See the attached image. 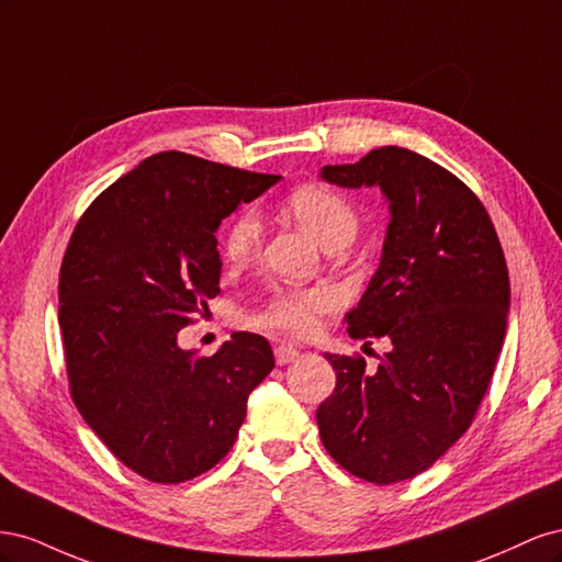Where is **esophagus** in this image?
I'll use <instances>...</instances> for the list:
<instances>
[{
    "label": "esophagus",
    "mask_w": 562,
    "mask_h": 562,
    "mask_svg": "<svg viewBox=\"0 0 562 562\" xmlns=\"http://www.w3.org/2000/svg\"><path fill=\"white\" fill-rule=\"evenodd\" d=\"M297 356H300L297 347L288 345V342H281V345H277V347H274V359H277V363H279V366L293 363V361L297 359Z\"/></svg>",
    "instance_id": "1"
}]
</instances>
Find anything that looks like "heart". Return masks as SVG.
Instances as JSON below:
<instances>
[{
    "label": "heart",
    "instance_id": "obj_1",
    "mask_svg": "<svg viewBox=\"0 0 562 562\" xmlns=\"http://www.w3.org/2000/svg\"><path fill=\"white\" fill-rule=\"evenodd\" d=\"M285 209L316 239L335 250L347 246L359 232V213L351 203L328 184L307 182L288 194ZM262 244V225L255 213L236 215L223 234V262L227 269H244ZM339 295L328 285L316 288H279L248 323L260 330H277L307 337L318 330L321 318L337 312Z\"/></svg>",
    "mask_w": 562,
    "mask_h": 562
}]
</instances>
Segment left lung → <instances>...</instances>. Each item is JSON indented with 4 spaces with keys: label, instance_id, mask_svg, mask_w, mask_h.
<instances>
[{
    "label": "left lung",
    "instance_id": "8db88e82",
    "mask_svg": "<svg viewBox=\"0 0 562 562\" xmlns=\"http://www.w3.org/2000/svg\"><path fill=\"white\" fill-rule=\"evenodd\" d=\"M321 178L378 184L389 199L382 262L347 330L391 349L378 370L359 353H326L337 382L316 411L318 434L356 479L401 483L464 436L490 386L512 300L504 250L481 199L417 151L378 147Z\"/></svg>",
    "mask_w": 562,
    "mask_h": 562
}]
</instances>
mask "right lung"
<instances>
[{
    "label": "right lung",
    "instance_id": "1",
    "mask_svg": "<svg viewBox=\"0 0 562 562\" xmlns=\"http://www.w3.org/2000/svg\"><path fill=\"white\" fill-rule=\"evenodd\" d=\"M281 176L159 151L83 211L58 281L70 394L110 452L151 483H184L223 459L250 391L274 368L262 335L213 356L178 333L220 293L215 232Z\"/></svg>",
    "mask_w": 562,
    "mask_h": 562
}]
</instances>
